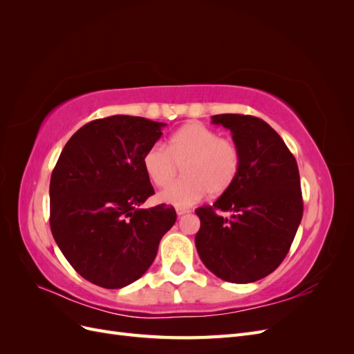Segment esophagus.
I'll return each instance as SVG.
<instances>
[{"instance_id": "esophagus-1", "label": "esophagus", "mask_w": 354, "mask_h": 354, "mask_svg": "<svg viewBox=\"0 0 354 354\" xmlns=\"http://www.w3.org/2000/svg\"><path fill=\"white\" fill-rule=\"evenodd\" d=\"M176 212H177V216L180 217V216H183V214H187V212H190V209H187V208H183V207H177V208H176Z\"/></svg>"}]
</instances>
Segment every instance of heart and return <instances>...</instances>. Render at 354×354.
<instances>
[{
    "instance_id": "obj_1",
    "label": "heart",
    "mask_w": 354,
    "mask_h": 354,
    "mask_svg": "<svg viewBox=\"0 0 354 354\" xmlns=\"http://www.w3.org/2000/svg\"><path fill=\"white\" fill-rule=\"evenodd\" d=\"M151 183L168 187L183 169V178L159 195L173 205H189L203 195L220 196L234 185L241 169V152L229 138L199 122L186 124L169 137L167 149L149 147L142 159Z\"/></svg>"
}]
</instances>
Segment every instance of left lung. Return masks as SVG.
I'll use <instances>...</instances> for the list:
<instances>
[{
  "label": "left lung",
  "mask_w": 354,
  "mask_h": 354,
  "mask_svg": "<svg viewBox=\"0 0 354 354\" xmlns=\"http://www.w3.org/2000/svg\"><path fill=\"white\" fill-rule=\"evenodd\" d=\"M211 121L230 130L241 152V169L226 194L195 211L201 220L195 245L202 263L220 279L251 283L277 269L301 223L297 160L260 118L223 113ZM216 210L232 216L221 218Z\"/></svg>",
  "instance_id": "8db88e82"
}]
</instances>
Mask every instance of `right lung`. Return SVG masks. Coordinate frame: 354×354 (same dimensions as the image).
<instances>
[{
	"instance_id": "1",
	"label": "right lung",
	"mask_w": 354,
	"mask_h": 354,
	"mask_svg": "<svg viewBox=\"0 0 354 354\" xmlns=\"http://www.w3.org/2000/svg\"><path fill=\"white\" fill-rule=\"evenodd\" d=\"M165 125L130 115L91 121L69 138L53 169V238L94 285L118 289L142 277L176 223L165 203L140 208L155 194L142 159Z\"/></svg>"
}]
</instances>
